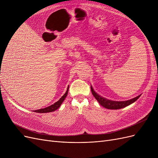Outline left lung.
<instances>
[{
	"label": "left lung",
	"mask_w": 158,
	"mask_h": 158,
	"mask_svg": "<svg viewBox=\"0 0 158 158\" xmlns=\"http://www.w3.org/2000/svg\"><path fill=\"white\" fill-rule=\"evenodd\" d=\"M91 91H92V93L94 96V98L97 99V101L99 103V104L103 107L109 109H117L125 107L127 106H128V105L131 104L132 102L136 101V100L138 99V97H136L125 102H113V101H111V100L104 99L101 96H99L98 94H96L94 92L92 86H91Z\"/></svg>",
	"instance_id": "1"
}]
</instances>
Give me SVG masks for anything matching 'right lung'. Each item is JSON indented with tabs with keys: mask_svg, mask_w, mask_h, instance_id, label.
<instances>
[{
	"mask_svg": "<svg viewBox=\"0 0 158 158\" xmlns=\"http://www.w3.org/2000/svg\"><path fill=\"white\" fill-rule=\"evenodd\" d=\"M68 91H69V88H67V89H66V92L64 93V94L62 96L58 101L56 102H55L54 104L51 105V106L47 107L44 109H38V110H35L34 111L36 113H49V112H52L55 111V110H56L57 109H59L60 107V106H61V104L63 103V102H64V99L66 98V97L67 96L68 94Z\"/></svg>",
	"mask_w": 158,
	"mask_h": 158,
	"instance_id": "add662e5",
	"label": "right lung"
}]
</instances>
